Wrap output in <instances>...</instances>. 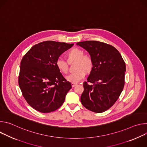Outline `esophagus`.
<instances>
[{
	"label": "esophagus",
	"mask_w": 147,
	"mask_h": 147,
	"mask_svg": "<svg viewBox=\"0 0 147 147\" xmlns=\"http://www.w3.org/2000/svg\"><path fill=\"white\" fill-rule=\"evenodd\" d=\"M77 85V83H71V86L72 87H74L75 86H76Z\"/></svg>",
	"instance_id": "34e87169"
}]
</instances>
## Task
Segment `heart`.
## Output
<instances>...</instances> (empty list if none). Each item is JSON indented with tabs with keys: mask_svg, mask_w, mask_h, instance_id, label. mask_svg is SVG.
<instances>
[{
	"mask_svg": "<svg viewBox=\"0 0 147 147\" xmlns=\"http://www.w3.org/2000/svg\"><path fill=\"white\" fill-rule=\"evenodd\" d=\"M68 63L76 61L74 69L76 70L66 77V80L72 83H77L85 77L86 73L91 72L94 66L92 58L88 55H84V52L82 49L74 48L66 54ZM57 70L62 74H67L69 71V65L65 60L58 59L55 62Z\"/></svg>",
	"mask_w": 147,
	"mask_h": 147,
	"instance_id": "b5f03b06",
	"label": "heart"
}]
</instances>
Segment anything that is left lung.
<instances>
[{"label": "left lung", "mask_w": 147, "mask_h": 147, "mask_svg": "<svg viewBox=\"0 0 147 147\" xmlns=\"http://www.w3.org/2000/svg\"><path fill=\"white\" fill-rule=\"evenodd\" d=\"M77 45L89 53L94 63L87 82H84L81 102L92 112H103L113 105L123 90L125 62L115 47L102 42H79Z\"/></svg>", "instance_id": "8db88e82"}]
</instances>
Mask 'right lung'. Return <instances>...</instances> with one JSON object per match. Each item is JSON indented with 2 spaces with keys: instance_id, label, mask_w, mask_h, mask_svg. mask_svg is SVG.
Wrapping results in <instances>:
<instances>
[{
  "instance_id": "right-lung-1",
  "label": "right lung",
  "mask_w": 147,
  "mask_h": 147,
  "mask_svg": "<svg viewBox=\"0 0 147 147\" xmlns=\"http://www.w3.org/2000/svg\"><path fill=\"white\" fill-rule=\"evenodd\" d=\"M73 45L52 40L42 42L23 56L18 85L24 98L34 109L50 113L63 103L71 84L57 70L55 62Z\"/></svg>"
}]
</instances>
